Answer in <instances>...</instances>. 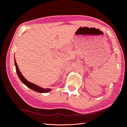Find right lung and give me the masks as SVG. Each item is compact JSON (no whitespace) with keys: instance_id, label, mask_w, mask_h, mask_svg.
Wrapping results in <instances>:
<instances>
[{"instance_id":"right-lung-1","label":"right lung","mask_w":127,"mask_h":127,"mask_svg":"<svg viewBox=\"0 0 127 127\" xmlns=\"http://www.w3.org/2000/svg\"><path fill=\"white\" fill-rule=\"evenodd\" d=\"M15 65L16 73H17V74H18V75L19 78L20 79V80L22 81V83L25 84L27 87H28L29 88L32 89V90H34L35 91L40 92V93H46V92H49L51 90V89H44V88H42L41 87H39L38 86V85L31 83V82H29L28 81H27L26 78L23 77L21 73L20 72V71L19 69V67L18 66V64H16L15 59Z\"/></svg>"}]
</instances>
